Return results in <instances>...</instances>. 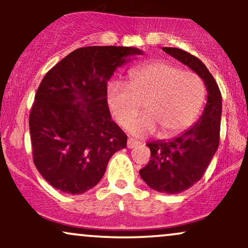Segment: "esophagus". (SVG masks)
I'll list each match as a JSON object with an SVG mask.
<instances>
[{
  "mask_svg": "<svg viewBox=\"0 0 248 248\" xmlns=\"http://www.w3.org/2000/svg\"><path fill=\"white\" fill-rule=\"evenodd\" d=\"M138 144H140V142L136 141V140H134V139H128V141H127V147L129 148V149H132V148L136 147V146H138Z\"/></svg>",
  "mask_w": 248,
  "mask_h": 248,
  "instance_id": "1",
  "label": "esophagus"
}]
</instances>
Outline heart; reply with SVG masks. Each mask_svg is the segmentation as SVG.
Wrapping results in <instances>:
<instances>
[{"instance_id": "b5f03b06", "label": "heart", "mask_w": 248, "mask_h": 248, "mask_svg": "<svg viewBox=\"0 0 248 248\" xmlns=\"http://www.w3.org/2000/svg\"><path fill=\"white\" fill-rule=\"evenodd\" d=\"M205 96V84L197 73L167 62L134 69L129 85L114 81L107 90L108 107L122 127L140 114L144 104L147 114L128 128L130 134L140 138L155 133L157 128L163 136L186 129L201 113Z\"/></svg>"}]
</instances>
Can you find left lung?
Segmentation results:
<instances>
[{
	"mask_svg": "<svg viewBox=\"0 0 248 248\" xmlns=\"http://www.w3.org/2000/svg\"><path fill=\"white\" fill-rule=\"evenodd\" d=\"M164 52L189 66L203 79L207 91L204 112L193 126L168 141L147 144L150 160L140 170L147 186L158 192L176 195L191 187L203 177L219 146L221 119V93L207 67L197 57L176 47Z\"/></svg>",
	"mask_w": 248,
	"mask_h": 248,
	"instance_id": "left-lung-1",
	"label": "left lung"
}]
</instances>
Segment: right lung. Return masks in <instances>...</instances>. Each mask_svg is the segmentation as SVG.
Returning <instances> with one entry per match:
<instances>
[{
	"label": "right lung",
	"mask_w": 248,
	"mask_h": 248,
	"mask_svg": "<svg viewBox=\"0 0 248 248\" xmlns=\"http://www.w3.org/2000/svg\"><path fill=\"white\" fill-rule=\"evenodd\" d=\"M136 47L87 46L71 52L45 75L29 116L33 163L47 183L80 195L100 182L127 135L110 116L107 81L142 55Z\"/></svg>",
	"instance_id": "obj_1"
}]
</instances>
